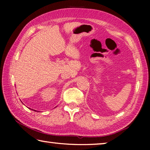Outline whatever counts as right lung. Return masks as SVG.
<instances>
[{
    "instance_id": "1",
    "label": "right lung",
    "mask_w": 150,
    "mask_h": 150,
    "mask_svg": "<svg viewBox=\"0 0 150 150\" xmlns=\"http://www.w3.org/2000/svg\"><path fill=\"white\" fill-rule=\"evenodd\" d=\"M34 110V111H36V110Z\"/></svg>"
}]
</instances>
